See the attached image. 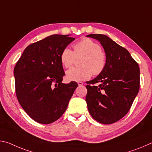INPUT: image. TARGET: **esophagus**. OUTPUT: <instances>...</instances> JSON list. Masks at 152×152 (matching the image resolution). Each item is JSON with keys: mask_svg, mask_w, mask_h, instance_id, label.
<instances>
[{"mask_svg": "<svg viewBox=\"0 0 152 152\" xmlns=\"http://www.w3.org/2000/svg\"><path fill=\"white\" fill-rule=\"evenodd\" d=\"M78 84L79 86H81L83 85V82H78Z\"/></svg>", "mask_w": 152, "mask_h": 152, "instance_id": "obj_1", "label": "esophagus"}]
</instances>
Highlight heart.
<instances>
[{
    "mask_svg": "<svg viewBox=\"0 0 152 152\" xmlns=\"http://www.w3.org/2000/svg\"><path fill=\"white\" fill-rule=\"evenodd\" d=\"M83 55L80 67L72 68L66 72V78L70 81H81L88 79L92 74L99 75L106 66V56L101 47L93 40L88 38L80 41L74 45V52L66 48L61 51L60 59L66 68L72 66L75 56Z\"/></svg>",
    "mask_w": 152,
    "mask_h": 152,
    "instance_id": "1",
    "label": "heart"
}]
</instances>
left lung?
<instances>
[{"label":"left lung","mask_w":152,"mask_h":152,"mask_svg":"<svg viewBox=\"0 0 152 152\" xmlns=\"http://www.w3.org/2000/svg\"><path fill=\"white\" fill-rule=\"evenodd\" d=\"M86 37L101 43L107 61L103 71L86 82L87 107L96 121L111 124L127 114L138 94L140 68L129 52L108 36L90 34ZM96 83L99 85L94 86Z\"/></svg>","instance_id":"left-lung-1"}]
</instances>
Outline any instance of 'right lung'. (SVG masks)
<instances>
[{
    "label": "right lung",
    "instance_id": "add662e5",
    "mask_svg": "<svg viewBox=\"0 0 152 152\" xmlns=\"http://www.w3.org/2000/svg\"><path fill=\"white\" fill-rule=\"evenodd\" d=\"M75 38L53 35L25 48L14 68L18 101L27 114L42 124L58 120L78 84H64L61 51Z\"/></svg>",
    "mask_w": 152,
    "mask_h": 152
}]
</instances>
